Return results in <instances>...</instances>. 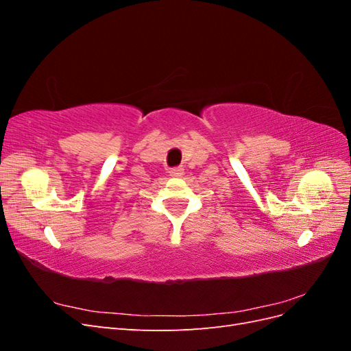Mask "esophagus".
<instances>
[{"label":"esophagus","instance_id":"obj_1","mask_svg":"<svg viewBox=\"0 0 351 351\" xmlns=\"http://www.w3.org/2000/svg\"><path fill=\"white\" fill-rule=\"evenodd\" d=\"M168 174L171 177H182L184 174V168L182 167H176V168H169Z\"/></svg>","mask_w":351,"mask_h":351}]
</instances>
